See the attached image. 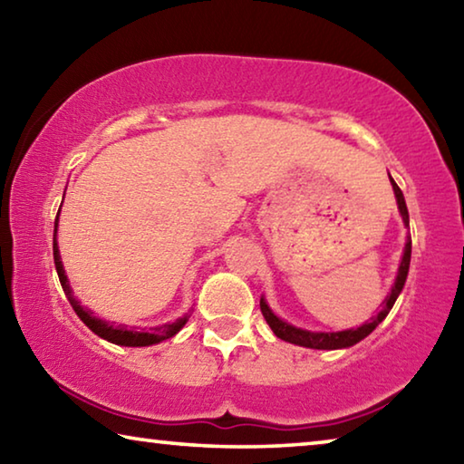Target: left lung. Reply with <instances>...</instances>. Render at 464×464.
<instances>
[{
  "label": "left lung",
  "instance_id": "left-lung-1",
  "mask_svg": "<svg viewBox=\"0 0 464 464\" xmlns=\"http://www.w3.org/2000/svg\"><path fill=\"white\" fill-rule=\"evenodd\" d=\"M391 184H392V190H395V198L399 204V213L403 217V223L405 227H410V213H407V207H405V198H403V192L401 188L395 184V179L391 178ZM410 262H411V239L407 237L405 243V249H403V257H401V266H399V272H397V278H395V285H392L391 293L384 298L382 304H381V311L376 313L374 317H371V321H366L364 325H360L356 329H345V332H334V334H321V332H307V329H301V327H295L286 324V321H282L280 317H276L272 313V309L268 307V303L260 298V309H262V315L264 319L268 321V325L272 327V332L276 337L290 343H296V345H303V348H313V350H340V348H350V345L358 343L360 340H364L368 334L374 332V327L381 324V321L389 315V311L392 309V304H395L399 293H401L403 286H405V280H407V272H410Z\"/></svg>",
  "mask_w": 464,
  "mask_h": 464
}]
</instances>
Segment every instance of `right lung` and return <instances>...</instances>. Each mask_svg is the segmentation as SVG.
I'll return each mask as SVG.
<instances>
[{
	"instance_id": "1",
	"label": "right lung",
	"mask_w": 464,
	"mask_h": 464,
	"mask_svg": "<svg viewBox=\"0 0 464 464\" xmlns=\"http://www.w3.org/2000/svg\"><path fill=\"white\" fill-rule=\"evenodd\" d=\"M57 221H59V213L57 218H54V235H53V257H54V268H57L59 274V280H61V286H63V293L69 298V303H72L73 311L77 313V317H80L85 325H88L93 334L104 337V340L112 342L116 345H130V348H140V345H153V343H160L163 340H169V337H174L179 329L186 325L188 321V313L184 317L176 319L174 324H166V325H157L153 327L151 332H137V329H127V325H112L108 324L104 319H98L93 315L92 311L83 309L80 303H77V298L73 296V290L69 286V280L65 276V270H63V262H61V256H59V246H57Z\"/></svg>"
}]
</instances>
